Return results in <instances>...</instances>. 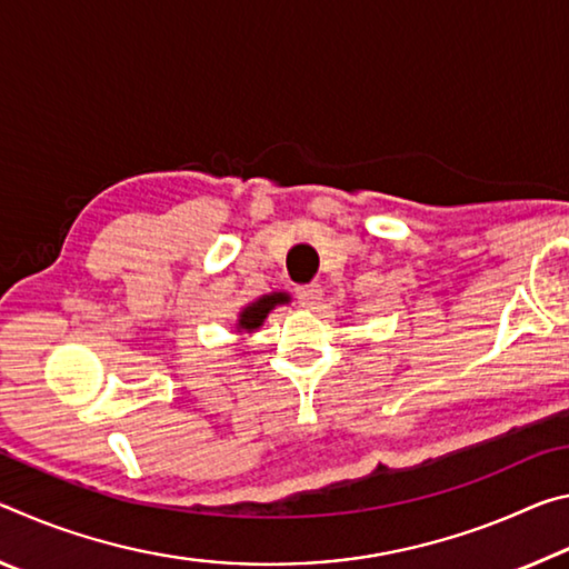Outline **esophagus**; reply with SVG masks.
Returning a JSON list of instances; mask_svg holds the SVG:
<instances>
[{"label": "esophagus", "instance_id": "obj_1", "mask_svg": "<svg viewBox=\"0 0 569 569\" xmlns=\"http://www.w3.org/2000/svg\"><path fill=\"white\" fill-rule=\"evenodd\" d=\"M297 300H300L302 307H315L322 300V287L320 284L297 287Z\"/></svg>", "mask_w": 569, "mask_h": 569}]
</instances>
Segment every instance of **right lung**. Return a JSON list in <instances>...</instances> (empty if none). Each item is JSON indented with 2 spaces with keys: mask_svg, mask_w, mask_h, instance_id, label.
Returning a JSON list of instances; mask_svg holds the SVG:
<instances>
[{
  "mask_svg": "<svg viewBox=\"0 0 569 569\" xmlns=\"http://www.w3.org/2000/svg\"><path fill=\"white\" fill-rule=\"evenodd\" d=\"M287 302H290V295H284V292H272V295L259 297L257 302H249L244 310L239 312L237 330L239 332H254L257 328H262L267 315L272 312L277 305H287Z\"/></svg>",
  "mask_w": 569,
  "mask_h": 569,
  "instance_id": "right-lung-1",
  "label": "right lung"
}]
</instances>
